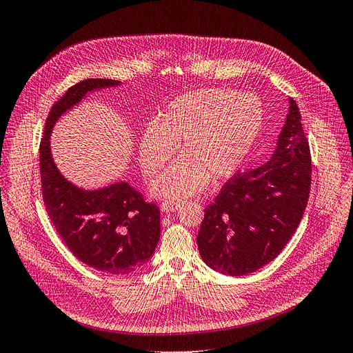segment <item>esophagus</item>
<instances>
[{
    "instance_id": "obj_1",
    "label": "esophagus",
    "mask_w": 353,
    "mask_h": 353,
    "mask_svg": "<svg viewBox=\"0 0 353 353\" xmlns=\"http://www.w3.org/2000/svg\"><path fill=\"white\" fill-rule=\"evenodd\" d=\"M179 206H180V203H177V202H163L160 208L163 212H173V211L179 210Z\"/></svg>"
}]
</instances>
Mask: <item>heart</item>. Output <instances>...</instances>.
Wrapping results in <instances>:
<instances>
[{
    "label": "heart",
    "mask_w": 353,
    "mask_h": 353,
    "mask_svg": "<svg viewBox=\"0 0 353 353\" xmlns=\"http://www.w3.org/2000/svg\"><path fill=\"white\" fill-rule=\"evenodd\" d=\"M263 106L250 94L228 88H202L172 101L143 129L138 141L142 172L152 177L176 160L151 185L155 198L177 201L201 192L208 180L231 176L250 152L263 125Z\"/></svg>",
    "instance_id": "heart-1"
}]
</instances>
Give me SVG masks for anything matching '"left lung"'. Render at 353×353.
<instances>
[{"mask_svg":"<svg viewBox=\"0 0 353 353\" xmlns=\"http://www.w3.org/2000/svg\"><path fill=\"white\" fill-rule=\"evenodd\" d=\"M311 152L294 100L270 159L237 172L205 208L196 237L211 269L230 276L275 259L296 231L310 196Z\"/></svg>","mask_w":353,"mask_h":353,"instance_id":"8db88e82","label":"left lung"}]
</instances>
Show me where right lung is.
I'll return each instance as SVG.
<instances>
[{"instance_id": "1", "label": "right lung", "mask_w": 353, "mask_h": 353, "mask_svg": "<svg viewBox=\"0 0 353 353\" xmlns=\"http://www.w3.org/2000/svg\"><path fill=\"white\" fill-rule=\"evenodd\" d=\"M106 78H88L70 87L54 103L39 145L42 198L46 212L71 253L90 268L126 275L151 259L160 240V208L145 202L128 183L83 190L65 180L49 148L52 126L88 91L117 85Z\"/></svg>"}]
</instances>
